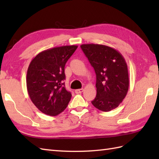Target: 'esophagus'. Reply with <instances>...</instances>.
Listing matches in <instances>:
<instances>
[{
    "instance_id": "34e87169",
    "label": "esophagus",
    "mask_w": 159,
    "mask_h": 159,
    "mask_svg": "<svg viewBox=\"0 0 159 159\" xmlns=\"http://www.w3.org/2000/svg\"><path fill=\"white\" fill-rule=\"evenodd\" d=\"M83 92V89H78L75 90V93H80Z\"/></svg>"
}]
</instances>
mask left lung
<instances>
[{
    "label": "left lung",
    "instance_id": "obj_1",
    "mask_svg": "<svg viewBox=\"0 0 159 159\" xmlns=\"http://www.w3.org/2000/svg\"><path fill=\"white\" fill-rule=\"evenodd\" d=\"M80 48L96 74V96L92 103L96 109L108 112L116 109L126 97L129 76L126 61L111 47L87 43Z\"/></svg>",
    "mask_w": 159,
    "mask_h": 159
}]
</instances>
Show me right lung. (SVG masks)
I'll return each instance as SVG.
<instances>
[{
  "mask_svg": "<svg viewBox=\"0 0 159 159\" xmlns=\"http://www.w3.org/2000/svg\"><path fill=\"white\" fill-rule=\"evenodd\" d=\"M77 48L75 45L63 46L43 50L30 63L26 74L27 92L43 113L56 116L66 109L72 94L63 83L64 69Z\"/></svg>",
  "mask_w": 159,
  "mask_h": 159,
  "instance_id": "right-lung-1",
  "label": "right lung"
}]
</instances>
